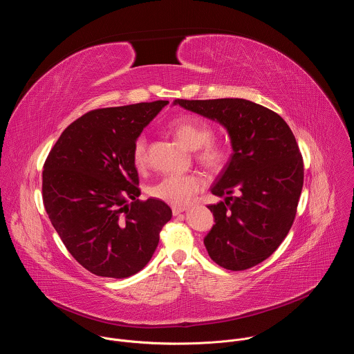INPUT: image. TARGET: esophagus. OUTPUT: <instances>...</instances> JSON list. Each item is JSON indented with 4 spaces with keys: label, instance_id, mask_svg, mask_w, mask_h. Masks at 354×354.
Returning <instances> with one entry per match:
<instances>
[{
    "label": "esophagus",
    "instance_id": "esophagus-1",
    "mask_svg": "<svg viewBox=\"0 0 354 354\" xmlns=\"http://www.w3.org/2000/svg\"><path fill=\"white\" fill-rule=\"evenodd\" d=\"M186 210H187V207H185V206H174L172 207V214L178 216V214H180V213H183Z\"/></svg>",
    "mask_w": 354,
    "mask_h": 354
}]
</instances>
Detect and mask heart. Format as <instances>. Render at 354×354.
<instances>
[{"label":"heart","mask_w":354,"mask_h":354,"mask_svg":"<svg viewBox=\"0 0 354 354\" xmlns=\"http://www.w3.org/2000/svg\"><path fill=\"white\" fill-rule=\"evenodd\" d=\"M169 129L186 148L198 149V161L209 169L217 171L227 162L228 148L223 142L212 140L213 129L206 120L183 115L171 120ZM133 162L137 168H142L147 162V138L144 136L137 137L133 144ZM205 186V178L197 174L168 175L151 187V194L167 203L186 206Z\"/></svg>","instance_id":"heart-1"}]
</instances>
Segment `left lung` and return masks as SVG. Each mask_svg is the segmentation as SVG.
Returning <instances> with one entry per match:
<instances>
[{
	"mask_svg": "<svg viewBox=\"0 0 354 354\" xmlns=\"http://www.w3.org/2000/svg\"><path fill=\"white\" fill-rule=\"evenodd\" d=\"M174 106L220 123L232 154L207 206L214 225L205 236L210 258L227 270H245L268 259L287 236L304 183V165L288 124L273 111L239 97L186 100Z\"/></svg>",
	"mask_w": 354,
	"mask_h": 354,
	"instance_id": "left-lung-1",
	"label": "left lung"
}]
</instances>
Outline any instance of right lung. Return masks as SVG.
<instances>
[{
  "label": "right lung",
  "mask_w": 354,
  "mask_h": 354,
  "mask_svg": "<svg viewBox=\"0 0 354 354\" xmlns=\"http://www.w3.org/2000/svg\"><path fill=\"white\" fill-rule=\"evenodd\" d=\"M168 104L92 111L62 133L44 162L48 218L74 259L96 276L126 279L142 270L172 217L162 200L137 198L133 162L136 138Z\"/></svg>",
  "instance_id": "right-lung-1"
}]
</instances>
